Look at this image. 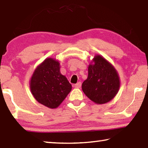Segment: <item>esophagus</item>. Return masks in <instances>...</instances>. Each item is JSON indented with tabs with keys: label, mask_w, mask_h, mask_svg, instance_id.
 Masks as SVG:
<instances>
[{
	"label": "esophagus",
	"mask_w": 148,
	"mask_h": 148,
	"mask_svg": "<svg viewBox=\"0 0 148 148\" xmlns=\"http://www.w3.org/2000/svg\"><path fill=\"white\" fill-rule=\"evenodd\" d=\"M81 86H82L81 82H78V83H77L76 84H75V86H74V87H76V88H80V87H81Z\"/></svg>",
	"instance_id": "1"
}]
</instances>
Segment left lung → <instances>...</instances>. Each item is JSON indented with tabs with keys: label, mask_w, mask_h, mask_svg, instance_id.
<instances>
[{
	"label": "left lung",
	"mask_w": 148,
	"mask_h": 148,
	"mask_svg": "<svg viewBox=\"0 0 148 148\" xmlns=\"http://www.w3.org/2000/svg\"><path fill=\"white\" fill-rule=\"evenodd\" d=\"M118 72L101 55H95L88 66V76L82 84L85 95L97 104L112 101L120 88Z\"/></svg>",
	"instance_id": "left-lung-1"
}]
</instances>
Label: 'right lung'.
Segmentation results:
<instances>
[{
	"label": "right lung",
	"mask_w": 148,
	"mask_h": 148,
	"mask_svg": "<svg viewBox=\"0 0 148 148\" xmlns=\"http://www.w3.org/2000/svg\"><path fill=\"white\" fill-rule=\"evenodd\" d=\"M60 68L59 61L47 57L36 66L30 79L32 96L50 109L59 107L72 89V85L61 73Z\"/></svg>",
	"instance_id": "right-lung-1"
}]
</instances>
